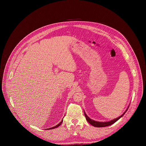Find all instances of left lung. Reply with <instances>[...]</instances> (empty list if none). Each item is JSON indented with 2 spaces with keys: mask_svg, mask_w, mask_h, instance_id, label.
Returning <instances> with one entry per match:
<instances>
[{
  "mask_svg": "<svg viewBox=\"0 0 146 146\" xmlns=\"http://www.w3.org/2000/svg\"><path fill=\"white\" fill-rule=\"evenodd\" d=\"M128 109H127V110L125 111L121 116H119V117L112 120V121H109V122H98V121H94L92 119H91V118H90L86 114V113L84 112V115H85V117H86V118L87 119V121L90 123L92 125H93L94 127H108V126H109V125H111L113 124L114 123H115L117 121H118L120 118H121L123 115L125 113L127 112V111L128 110Z\"/></svg>",
  "mask_w": 146,
  "mask_h": 146,
  "instance_id": "8db88e82",
  "label": "left lung"
}]
</instances>
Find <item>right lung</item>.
Returning a JSON list of instances; mask_svg holds the SVG:
<instances>
[{
	"instance_id": "right-lung-1",
	"label": "right lung",
	"mask_w": 146,
	"mask_h": 146,
	"mask_svg": "<svg viewBox=\"0 0 146 146\" xmlns=\"http://www.w3.org/2000/svg\"><path fill=\"white\" fill-rule=\"evenodd\" d=\"M62 122H63V119H62L58 125H56V126H55V127H52V128H48V129H54V128H57V127H58L59 126H60V125H61V123H62Z\"/></svg>"
}]
</instances>
